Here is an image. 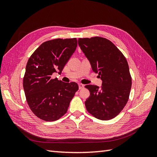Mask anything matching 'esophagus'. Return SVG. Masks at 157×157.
Listing matches in <instances>:
<instances>
[{
  "label": "esophagus",
  "instance_id": "obj_1",
  "mask_svg": "<svg viewBox=\"0 0 157 157\" xmlns=\"http://www.w3.org/2000/svg\"><path fill=\"white\" fill-rule=\"evenodd\" d=\"M78 87L79 89H82L84 87V85L82 84H78Z\"/></svg>",
  "mask_w": 157,
  "mask_h": 157
}]
</instances>
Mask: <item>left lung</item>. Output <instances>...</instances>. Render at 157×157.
Returning a JSON list of instances; mask_svg holds the SVG:
<instances>
[{
    "label": "left lung",
    "instance_id": "1",
    "mask_svg": "<svg viewBox=\"0 0 157 157\" xmlns=\"http://www.w3.org/2000/svg\"><path fill=\"white\" fill-rule=\"evenodd\" d=\"M78 46L98 73L101 86H85L90 92L85 101L87 111L99 120L117 116L129 98L132 78L125 57L112 42L102 37L78 39Z\"/></svg>",
    "mask_w": 157,
    "mask_h": 157
}]
</instances>
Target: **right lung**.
<instances>
[{"instance_id":"add662e5","label":"right lung","mask_w":157,"mask_h":157,"mask_svg":"<svg viewBox=\"0 0 157 157\" xmlns=\"http://www.w3.org/2000/svg\"><path fill=\"white\" fill-rule=\"evenodd\" d=\"M77 46L76 38L46 41L27 61L23 90L31 110L42 120L54 121L64 115L78 90L76 82L52 78L53 73H61Z\"/></svg>"}]
</instances>
